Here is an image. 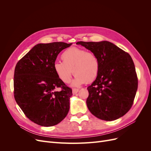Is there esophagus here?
<instances>
[{
	"mask_svg": "<svg viewBox=\"0 0 151 151\" xmlns=\"http://www.w3.org/2000/svg\"><path fill=\"white\" fill-rule=\"evenodd\" d=\"M78 91H79L78 89H75L74 88V89H72V93H73V94H76L78 93Z\"/></svg>",
	"mask_w": 151,
	"mask_h": 151,
	"instance_id": "esophagus-1",
	"label": "esophagus"
}]
</instances>
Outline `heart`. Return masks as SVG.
Returning <instances> with one entry per match:
<instances>
[{"mask_svg": "<svg viewBox=\"0 0 151 151\" xmlns=\"http://www.w3.org/2000/svg\"><path fill=\"white\" fill-rule=\"evenodd\" d=\"M61 58L62 62H55L53 67L58 78L63 83H70L72 72L75 79L72 86L74 87L85 83H91L96 79L99 70V60L94 53L73 47L63 52Z\"/></svg>", "mask_w": 151, "mask_h": 151, "instance_id": "b5f03b06", "label": "heart"}]
</instances>
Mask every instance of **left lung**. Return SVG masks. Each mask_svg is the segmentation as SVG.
<instances>
[{"mask_svg":"<svg viewBox=\"0 0 151 151\" xmlns=\"http://www.w3.org/2000/svg\"><path fill=\"white\" fill-rule=\"evenodd\" d=\"M96 55L99 70L88 88L86 104L90 112L99 119L115 120L130 110L138 88L134 63L130 55L113 43L78 42Z\"/></svg>","mask_w":151,"mask_h":151,"instance_id":"obj_1","label":"left lung"}]
</instances>
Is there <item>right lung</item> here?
I'll list each match as a JSON object with an SVG mask.
<instances>
[{
	"mask_svg": "<svg viewBox=\"0 0 151 151\" xmlns=\"http://www.w3.org/2000/svg\"><path fill=\"white\" fill-rule=\"evenodd\" d=\"M72 43H40L17 63L14 76V95L24 115L43 127L55 125L69 111L72 93L58 78L53 64L62 50ZM60 87V91L54 89Z\"/></svg>",
	"mask_w": 151,
	"mask_h": 151,
	"instance_id": "right-lung-1",
	"label": "right lung"
}]
</instances>
